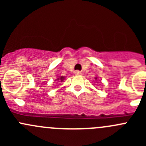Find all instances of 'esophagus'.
<instances>
[{"mask_svg":"<svg viewBox=\"0 0 146 146\" xmlns=\"http://www.w3.org/2000/svg\"><path fill=\"white\" fill-rule=\"evenodd\" d=\"M75 74L77 75V76H80V75H81L82 73H81V72L79 71V70H76V71L75 72Z\"/></svg>","mask_w":146,"mask_h":146,"instance_id":"34e87169","label":"esophagus"}]
</instances>
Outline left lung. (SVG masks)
Masks as SVG:
<instances>
[{"instance_id":"1","label":"left lung","mask_w":146,"mask_h":146,"mask_svg":"<svg viewBox=\"0 0 146 146\" xmlns=\"http://www.w3.org/2000/svg\"><path fill=\"white\" fill-rule=\"evenodd\" d=\"M95 79H97V78H95Z\"/></svg>"}]
</instances>
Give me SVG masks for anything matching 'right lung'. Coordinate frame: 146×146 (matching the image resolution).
I'll use <instances>...</instances> for the list:
<instances>
[{
    "label": "right lung",
    "mask_w": 146,
    "mask_h": 146,
    "mask_svg": "<svg viewBox=\"0 0 146 146\" xmlns=\"http://www.w3.org/2000/svg\"><path fill=\"white\" fill-rule=\"evenodd\" d=\"M57 80H58H58H60V81H61V82H62L63 80H64V77L61 76V77H60V78H57Z\"/></svg>",
    "instance_id": "right-lung-1"
}]
</instances>
